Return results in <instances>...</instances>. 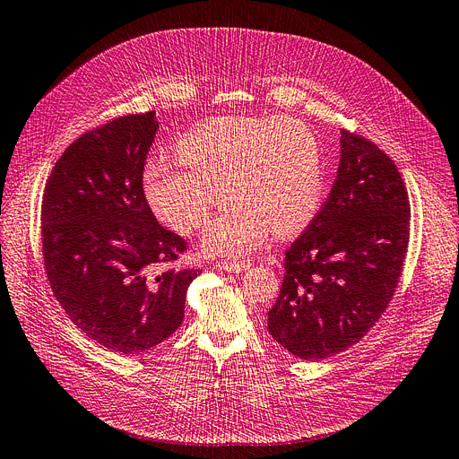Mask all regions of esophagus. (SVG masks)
Listing matches in <instances>:
<instances>
[{
  "label": "esophagus",
  "mask_w": 459,
  "mask_h": 459,
  "mask_svg": "<svg viewBox=\"0 0 459 459\" xmlns=\"http://www.w3.org/2000/svg\"><path fill=\"white\" fill-rule=\"evenodd\" d=\"M251 268V263H219L217 270L227 272V273H240Z\"/></svg>",
  "instance_id": "34e87169"
}]
</instances>
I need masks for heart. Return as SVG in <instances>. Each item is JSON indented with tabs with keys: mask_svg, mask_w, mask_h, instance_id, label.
I'll return each mask as SVG.
<instances>
[{
	"mask_svg": "<svg viewBox=\"0 0 459 459\" xmlns=\"http://www.w3.org/2000/svg\"><path fill=\"white\" fill-rule=\"evenodd\" d=\"M144 189L155 215L184 234L204 225L227 189L232 201L208 225L203 249L240 256L268 227L290 236L313 221L325 195L323 152L298 119L217 117L184 134L176 157L152 159Z\"/></svg>",
	"mask_w": 459,
	"mask_h": 459,
	"instance_id": "1",
	"label": "heart"
}]
</instances>
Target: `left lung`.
<instances>
[{
	"mask_svg": "<svg viewBox=\"0 0 459 459\" xmlns=\"http://www.w3.org/2000/svg\"><path fill=\"white\" fill-rule=\"evenodd\" d=\"M328 201L285 255L268 330L302 360L358 343L392 300L409 246V196L392 159L342 131Z\"/></svg>",
	"mask_w": 459,
	"mask_h": 459,
	"instance_id": "left-lung-1",
	"label": "left lung"
}]
</instances>
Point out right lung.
<instances>
[{"label": "right lung", "instance_id": "right-lung-1", "mask_svg": "<svg viewBox=\"0 0 459 459\" xmlns=\"http://www.w3.org/2000/svg\"><path fill=\"white\" fill-rule=\"evenodd\" d=\"M155 112L117 117L82 134L57 159L43 195V255L50 287L88 337L141 354L184 321L201 270H159L186 242L152 213L143 170Z\"/></svg>", "mask_w": 459, "mask_h": 459}]
</instances>
